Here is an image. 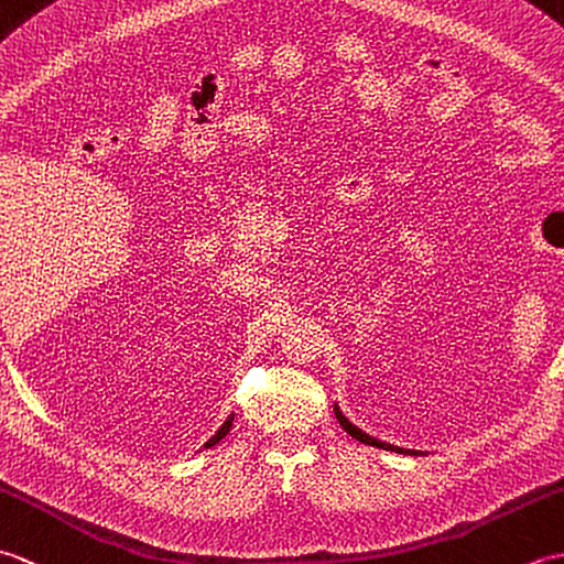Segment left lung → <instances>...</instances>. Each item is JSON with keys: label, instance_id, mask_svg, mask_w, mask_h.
Returning a JSON list of instances; mask_svg holds the SVG:
<instances>
[{"label": "left lung", "instance_id": "8db88e82", "mask_svg": "<svg viewBox=\"0 0 564 564\" xmlns=\"http://www.w3.org/2000/svg\"><path fill=\"white\" fill-rule=\"evenodd\" d=\"M334 414H337V419H339V424L344 426V431L346 434H351L356 441H361V443H366V446H376V448H382V451H394V453H404V455H422L419 451H410V448H400V446H390V443H386V441H378V438H373V436H368L366 431H361L358 426H354L349 419H346L344 414H341V410L337 404H334Z\"/></svg>", "mask_w": 564, "mask_h": 564}]
</instances>
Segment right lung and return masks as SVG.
Returning a JSON list of instances; mask_svg holds the SVG:
<instances>
[{"mask_svg": "<svg viewBox=\"0 0 564 564\" xmlns=\"http://www.w3.org/2000/svg\"><path fill=\"white\" fill-rule=\"evenodd\" d=\"M232 419H235L232 414H230V416H227V422H225V424H223V426L218 429V434H215L213 438H208V441H206V446H203V448H210V446H215V443H220V441H223V438L227 436V431H230V429H232Z\"/></svg>", "mask_w": 564, "mask_h": 564, "instance_id": "obj_1", "label": "right lung"}]
</instances>
